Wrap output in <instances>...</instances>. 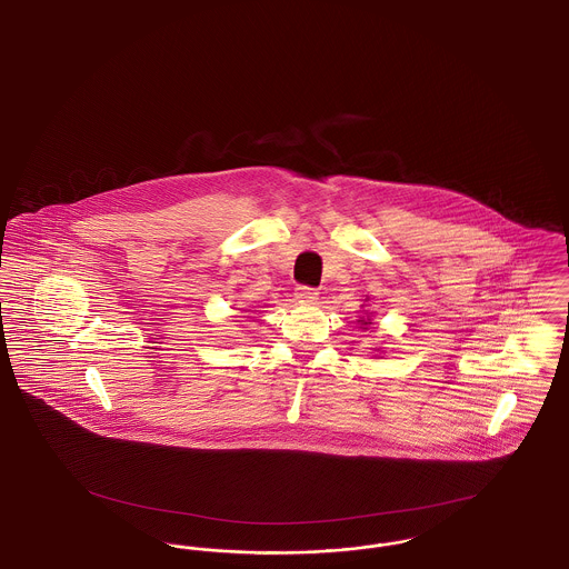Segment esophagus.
<instances>
[{"instance_id":"esophagus-1","label":"esophagus","mask_w":569,"mask_h":569,"mask_svg":"<svg viewBox=\"0 0 569 569\" xmlns=\"http://www.w3.org/2000/svg\"><path fill=\"white\" fill-rule=\"evenodd\" d=\"M295 295H297V300H300V302H313L318 298V292L313 288H307V286H298Z\"/></svg>"}]
</instances>
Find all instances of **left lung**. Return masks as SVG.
Listing matches in <instances>:
<instances>
[{
    "mask_svg": "<svg viewBox=\"0 0 569 569\" xmlns=\"http://www.w3.org/2000/svg\"><path fill=\"white\" fill-rule=\"evenodd\" d=\"M367 300H369V298H365V302H367ZM362 307H365V305H362ZM371 320H373V318H371V313L367 311V313H365L360 320H356V322H358V326H360L362 330H369V326H373ZM373 350H376L378 353H381V348H373ZM376 358H378V356H376ZM379 358H381V356H379Z\"/></svg>",
    "mask_w": 569,
    "mask_h": 569,
    "instance_id": "left-lung-1",
    "label": "left lung"
}]
</instances>
